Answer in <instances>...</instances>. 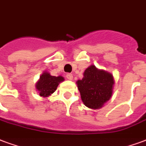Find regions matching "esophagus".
I'll list each match as a JSON object with an SVG mask.
<instances>
[{
	"label": "esophagus",
	"instance_id": "34e87169",
	"mask_svg": "<svg viewBox=\"0 0 146 146\" xmlns=\"http://www.w3.org/2000/svg\"><path fill=\"white\" fill-rule=\"evenodd\" d=\"M66 78H68V80H72V78H73V75H72V74H66Z\"/></svg>",
	"mask_w": 146,
	"mask_h": 146
}]
</instances>
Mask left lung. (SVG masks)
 Here are the masks:
<instances>
[{"label":"left lung","instance_id":"obj_1","mask_svg":"<svg viewBox=\"0 0 146 146\" xmlns=\"http://www.w3.org/2000/svg\"><path fill=\"white\" fill-rule=\"evenodd\" d=\"M77 85L85 106L97 109L102 108L112 95L113 76L91 65L84 72L83 78L78 81Z\"/></svg>","mask_w":146,"mask_h":146}]
</instances>
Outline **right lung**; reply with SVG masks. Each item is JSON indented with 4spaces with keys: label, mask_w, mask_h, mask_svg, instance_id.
<instances>
[{
    "label": "right lung",
    "mask_w": 146,
    "mask_h": 146,
    "mask_svg": "<svg viewBox=\"0 0 146 146\" xmlns=\"http://www.w3.org/2000/svg\"><path fill=\"white\" fill-rule=\"evenodd\" d=\"M64 81V78L61 76H51L48 72H44L40 77L36 88L39 91V94L42 97H48L55 92L58 85L61 82Z\"/></svg>",
    "instance_id": "1"
}]
</instances>
